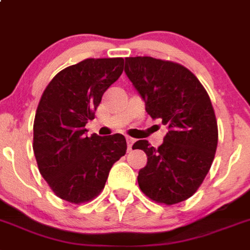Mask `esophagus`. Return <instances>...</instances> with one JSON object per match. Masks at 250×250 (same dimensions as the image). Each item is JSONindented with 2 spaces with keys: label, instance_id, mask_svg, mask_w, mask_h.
Listing matches in <instances>:
<instances>
[{
  "label": "esophagus",
  "instance_id": "1",
  "mask_svg": "<svg viewBox=\"0 0 250 250\" xmlns=\"http://www.w3.org/2000/svg\"><path fill=\"white\" fill-rule=\"evenodd\" d=\"M134 143V140L131 137H127V146H128V151H131L132 149V146H133Z\"/></svg>",
  "mask_w": 250,
  "mask_h": 250
}]
</instances>
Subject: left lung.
Returning <instances> with one entry per match:
<instances>
[{
    "instance_id": "1",
    "label": "left lung",
    "mask_w": 250,
    "mask_h": 250,
    "mask_svg": "<svg viewBox=\"0 0 250 250\" xmlns=\"http://www.w3.org/2000/svg\"><path fill=\"white\" fill-rule=\"evenodd\" d=\"M127 77L153 119L168 128L161 146L140 140L132 148L147 155L138 172L142 192L173 205L196 192L209 172L218 146V123L209 94L184 65L151 56L125 58Z\"/></svg>"
}]
</instances>
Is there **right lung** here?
Listing matches in <instances>:
<instances>
[{
	"label": "right lung",
	"mask_w": 250,
	"mask_h": 250,
	"mask_svg": "<svg viewBox=\"0 0 250 250\" xmlns=\"http://www.w3.org/2000/svg\"><path fill=\"white\" fill-rule=\"evenodd\" d=\"M123 58L85 59L59 71L41 95L32 148L41 176L62 200H93L114 162L125 156L122 134H85V125L94 119L104 92L123 73Z\"/></svg>",
	"instance_id": "obj_1"
}]
</instances>
